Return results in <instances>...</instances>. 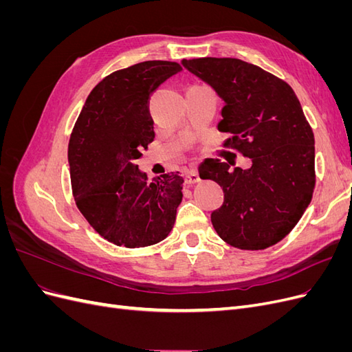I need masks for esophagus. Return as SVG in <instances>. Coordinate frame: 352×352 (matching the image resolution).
I'll list each match as a JSON object with an SVG mask.
<instances>
[{"mask_svg": "<svg viewBox=\"0 0 352 352\" xmlns=\"http://www.w3.org/2000/svg\"><path fill=\"white\" fill-rule=\"evenodd\" d=\"M185 182L188 185H194V184H198L199 182V176H198V172L195 167H190L188 168L185 172Z\"/></svg>", "mask_w": 352, "mask_h": 352, "instance_id": "34e87169", "label": "esophagus"}]
</instances>
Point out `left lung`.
I'll return each instance as SVG.
<instances>
[{
    "label": "left lung",
    "mask_w": 352,
    "mask_h": 352,
    "mask_svg": "<svg viewBox=\"0 0 352 352\" xmlns=\"http://www.w3.org/2000/svg\"><path fill=\"white\" fill-rule=\"evenodd\" d=\"M225 102L220 132L250 157V168L206 160L201 179L225 192L211 212L219 236L241 250H264L282 241L304 214L313 197L314 135L295 92L272 73L239 58L182 60Z\"/></svg>",
    "instance_id": "8db88e82"
}]
</instances>
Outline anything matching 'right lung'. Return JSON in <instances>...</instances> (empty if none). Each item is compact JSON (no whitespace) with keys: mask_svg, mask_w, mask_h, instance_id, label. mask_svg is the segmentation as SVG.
<instances>
[{"mask_svg":"<svg viewBox=\"0 0 352 352\" xmlns=\"http://www.w3.org/2000/svg\"><path fill=\"white\" fill-rule=\"evenodd\" d=\"M182 72L173 61H142L102 79L85 101L69 142L73 197L89 225L114 245L142 248L163 241L182 201L179 172L154 177L135 163L154 140L148 98Z\"/></svg>","mask_w":352,"mask_h":352,"instance_id":"1","label":"right lung"}]
</instances>
